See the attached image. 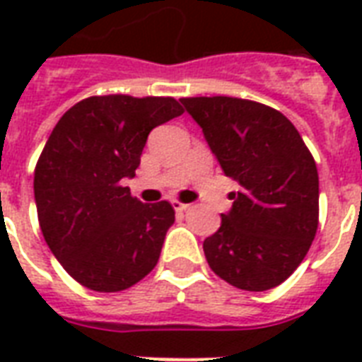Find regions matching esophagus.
<instances>
[{
  "mask_svg": "<svg viewBox=\"0 0 362 362\" xmlns=\"http://www.w3.org/2000/svg\"><path fill=\"white\" fill-rule=\"evenodd\" d=\"M189 207H190V204H183V202H179V200L173 202V209H175V211H179V213L187 211Z\"/></svg>",
  "mask_w": 362,
  "mask_h": 362,
  "instance_id": "1",
  "label": "esophagus"
}]
</instances>
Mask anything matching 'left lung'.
I'll return each instance as SVG.
<instances>
[{
  "label": "left lung",
  "instance_id": "8db88e82",
  "mask_svg": "<svg viewBox=\"0 0 362 362\" xmlns=\"http://www.w3.org/2000/svg\"><path fill=\"white\" fill-rule=\"evenodd\" d=\"M225 175L240 183L219 230L204 240L209 268L243 291L277 287L298 268L319 225L312 153L277 109L230 96L181 98Z\"/></svg>",
  "mask_w": 362,
  "mask_h": 362
}]
</instances>
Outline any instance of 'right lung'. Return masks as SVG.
I'll use <instances>...</instances> for the list:
<instances>
[{"mask_svg":"<svg viewBox=\"0 0 362 362\" xmlns=\"http://www.w3.org/2000/svg\"><path fill=\"white\" fill-rule=\"evenodd\" d=\"M183 111L173 98L90 96L45 143L33 173L39 226L83 287L119 293L158 262L175 211L166 200L143 204L122 181L136 175L149 132Z\"/></svg>","mask_w":362,"mask_h":362,"instance_id":"add662e5","label":"right lung"}]
</instances>
